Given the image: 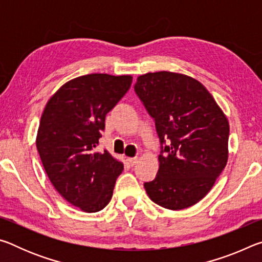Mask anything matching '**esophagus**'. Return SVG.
I'll list each match as a JSON object with an SVG mask.
<instances>
[{
    "label": "esophagus",
    "instance_id": "1",
    "mask_svg": "<svg viewBox=\"0 0 262 262\" xmlns=\"http://www.w3.org/2000/svg\"><path fill=\"white\" fill-rule=\"evenodd\" d=\"M127 162L129 164L130 166H134L135 164L137 163V157H133V158H127Z\"/></svg>",
    "mask_w": 262,
    "mask_h": 262
}]
</instances>
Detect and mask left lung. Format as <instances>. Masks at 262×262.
<instances>
[{"instance_id":"1","label":"left lung","mask_w":262,"mask_h":262,"mask_svg":"<svg viewBox=\"0 0 262 262\" xmlns=\"http://www.w3.org/2000/svg\"><path fill=\"white\" fill-rule=\"evenodd\" d=\"M134 89L154 118L162 144L157 176L144 183L145 192L170 210L195 205L227 165V117L209 91L187 75L148 73L137 77Z\"/></svg>"}]
</instances>
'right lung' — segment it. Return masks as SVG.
Here are the masks:
<instances>
[{"label": "right lung", "instance_id": "right-lung-1", "mask_svg": "<svg viewBox=\"0 0 262 262\" xmlns=\"http://www.w3.org/2000/svg\"><path fill=\"white\" fill-rule=\"evenodd\" d=\"M130 75L89 74L63 84L43 110L37 149L52 185L73 206L97 212L108 205L123 164L97 151L105 117L129 90Z\"/></svg>", "mask_w": 262, "mask_h": 262}]
</instances>
